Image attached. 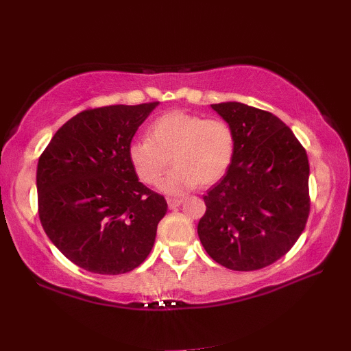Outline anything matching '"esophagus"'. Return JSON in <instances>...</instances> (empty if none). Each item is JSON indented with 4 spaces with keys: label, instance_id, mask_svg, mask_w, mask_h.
Masks as SVG:
<instances>
[{
    "label": "esophagus",
    "instance_id": "esophagus-1",
    "mask_svg": "<svg viewBox=\"0 0 351 351\" xmlns=\"http://www.w3.org/2000/svg\"><path fill=\"white\" fill-rule=\"evenodd\" d=\"M168 208L169 209H176L180 206V204L183 203V198H168Z\"/></svg>",
    "mask_w": 351,
    "mask_h": 351
}]
</instances>
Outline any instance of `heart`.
Returning a JSON list of instances; mask_svg holds the SVG:
<instances>
[{
    "label": "heart",
    "mask_w": 351,
    "mask_h": 351,
    "mask_svg": "<svg viewBox=\"0 0 351 351\" xmlns=\"http://www.w3.org/2000/svg\"><path fill=\"white\" fill-rule=\"evenodd\" d=\"M235 153V136L221 119L174 110L156 117L147 128V141L128 145V160L138 180L156 184L171 163L174 169L158 189L182 195L217 183L226 174Z\"/></svg>",
    "instance_id": "obj_1"
}]
</instances>
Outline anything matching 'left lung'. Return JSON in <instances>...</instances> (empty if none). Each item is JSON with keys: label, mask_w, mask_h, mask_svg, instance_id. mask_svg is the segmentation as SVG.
I'll list each match as a JSON object with an SVG mask.
<instances>
[{"label": "left lung", "mask_w": 351, "mask_h": 351, "mask_svg": "<svg viewBox=\"0 0 351 351\" xmlns=\"http://www.w3.org/2000/svg\"><path fill=\"white\" fill-rule=\"evenodd\" d=\"M235 136L226 174L203 197L197 232L204 250L230 270H258L280 260L306 228L308 158L286 123L241 102L210 105Z\"/></svg>", "instance_id": "left-lung-1"}]
</instances>
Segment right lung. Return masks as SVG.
<instances>
[{
	"label": "right lung",
	"mask_w": 351,
	"mask_h": 351,
	"mask_svg": "<svg viewBox=\"0 0 351 351\" xmlns=\"http://www.w3.org/2000/svg\"><path fill=\"white\" fill-rule=\"evenodd\" d=\"M158 102L85 110L65 122L39 157V218L76 266L127 274L154 246L167 200L138 182L128 145Z\"/></svg>",
	"instance_id": "right-lung-1"
}]
</instances>
